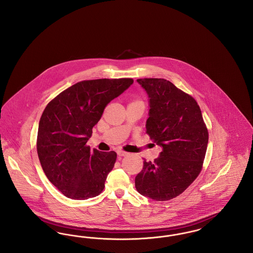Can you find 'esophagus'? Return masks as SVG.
<instances>
[{
    "mask_svg": "<svg viewBox=\"0 0 253 253\" xmlns=\"http://www.w3.org/2000/svg\"><path fill=\"white\" fill-rule=\"evenodd\" d=\"M128 153L127 152H124V151H118V156L119 157H125L127 156Z\"/></svg>",
    "mask_w": 253,
    "mask_h": 253,
    "instance_id": "esophagus-1",
    "label": "esophagus"
}]
</instances>
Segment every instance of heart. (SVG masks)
<instances>
[{"instance_id": "1", "label": "heart", "mask_w": 253, "mask_h": 253, "mask_svg": "<svg viewBox=\"0 0 253 253\" xmlns=\"http://www.w3.org/2000/svg\"><path fill=\"white\" fill-rule=\"evenodd\" d=\"M137 101H138V100H137Z\"/></svg>"}]
</instances>
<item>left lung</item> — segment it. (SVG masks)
<instances>
[{"instance_id":"1","label":"left lung","mask_w":253,"mask_h":253,"mask_svg":"<svg viewBox=\"0 0 253 253\" xmlns=\"http://www.w3.org/2000/svg\"><path fill=\"white\" fill-rule=\"evenodd\" d=\"M150 97L147 134L162 147L153 162H143L134 184L140 194L168 201L183 193L203 168L209 132L193 96L165 79H138Z\"/></svg>"}]
</instances>
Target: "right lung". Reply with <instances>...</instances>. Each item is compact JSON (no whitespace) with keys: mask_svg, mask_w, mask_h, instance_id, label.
<instances>
[{"mask_svg":"<svg viewBox=\"0 0 253 253\" xmlns=\"http://www.w3.org/2000/svg\"><path fill=\"white\" fill-rule=\"evenodd\" d=\"M132 83L128 78L83 81L46 105L39 123L37 152L48 180L66 197L85 200L103 191L117 153L91 151L86 143L109 102Z\"/></svg>","mask_w":253,"mask_h":253,"instance_id":"right-lung-1","label":"right lung"}]
</instances>
